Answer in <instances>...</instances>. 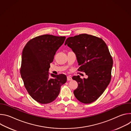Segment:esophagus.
<instances>
[{
  "label": "esophagus",
  "mask_w": 131,
  "mask_h": 131,
  "mask_svg": "<svg viewBox=\"0 0 131 131\" xmlns=\"http://www.w3.org/2000/svg\"><path fill=\"white\" fill-rule=\"evenodd\" d=\"M67 81H71L72 80V78L70 76H68L67 77Z\"/></svg>",
  "instance_id": "1"
}]
</instances>
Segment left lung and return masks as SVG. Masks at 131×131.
Listing matches in <instances>:
<instances>
[{
	"instance_id": "1",
	"label": "left lung",
	"mask_w": 131,
	"mask_h": 131,
	"mask_svg": "<svg viewBox=\"0 0 131 131\" xmlns=\"http://www.w3.org/2000/svg\"><path fill=\"white\" fill-rule=\"evenodd\" d=\"M66 45L76 55L80 66L78 70L88 76L83 79L79 76L72 77L78 84L73 94L80 102L91 103L99 98L110 82L113 61L108 47L101 38L86 34L69 37Z\"/></svg>"
}]
</instances>
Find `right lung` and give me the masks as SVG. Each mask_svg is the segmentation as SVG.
<instances>
[{
  "mask_svg": "<svg viewBox=\"0 0 131 131\" xmlns=\"http://www.w3.org/2000/svg\"><path fill=\"white\" fill-rule=\"evenodd\" d=\"M66 37L43 35L29 40L22 55L21 76L30 96L40 104H48L58 96L61 86L67 81L63 74L50 76V64Z\"/></svg>",
  "mask_w": 131,
  "mask_h": 131,
  "instance_id": "add662e5",
  "label": "right lung"
}]
</instances>
